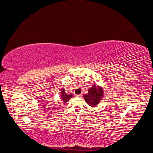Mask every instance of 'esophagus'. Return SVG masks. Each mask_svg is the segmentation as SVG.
<instances>
[{"label": "esophagus", "instance_id": "1", "mask_svg": "<svg viewBox=\"0 0 153 153\" xmlns=\"http://www.w3.org/2000/svg\"><path fill=\"white\" fill-rule=\"evenodd\" d=\"M76 96H77V97H82V94H78V95H76Z\"/></svg>", "mask_w": 153, "mask_h": 153}]
</instances>
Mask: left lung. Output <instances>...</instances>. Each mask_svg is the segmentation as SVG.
<instances>
[{
	"label": "left lung",
	"instance_id": "8db88e82",
	"mask_svg": "<svg viewBox=\"0 0 153 153\" xmlns=\"http://www.w3.org/2000/svg\"><path fill=\"white\" fill-rule=\"evenodd\" d=\"M103 88L98 85H93L88 90V93L84 96L87 103L91 106H96L103 98Z\"/></svg>",
	"mask_w": 153,
	"mask_h": 153
}]
</instances>
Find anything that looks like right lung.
Masks as SVG:
<instances>
[{
  "label": "right lung",
  "instance_id": "add662e5",
  "mask_svg": "<svg viewBox=\"0 0 153 153\" xmlns=\"http://www.w3.org/2000/svg\"><path fill=\"white\" fill-rule=\"evenodd\" d=\"M73 94H67L64 92V89H62L61 92V100H62L64 103H66V102L70 100L71 98H73Z\"/></svg>",
  "mask_w": 153,
  "mask_h": 153
}]
</instances>
